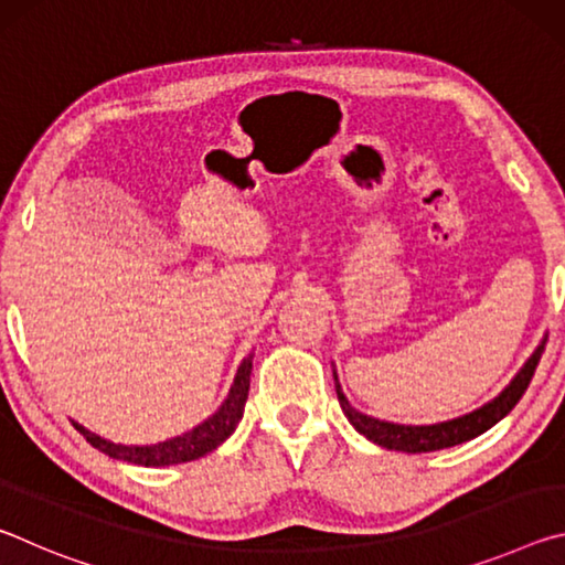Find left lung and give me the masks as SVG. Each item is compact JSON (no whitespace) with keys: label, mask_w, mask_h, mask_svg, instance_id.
<instances>
[{"label":"left lung","mask_w":565,"mask_h":565,"mask_svg":"<svg viewBox=\"0 0 565 565\" xmlns=\"http://www.w3.org/2000/svg\"><path fill=\"white\" fill-rule=\"evenodd\" d=\"M543 347H546V339H541L539 347L533 349L531 356L525 359V363L519 369V374H515L509 381V386H505L499 396H493L489 404L468 411L463 416L438 420V424H424V426L391 424V420H381L369 414H361L359 408L351 406L347 394H343L337 369H333V379H337V396H339L341 411L349 418V424L376 446L388 448V451H404V454L441 451V448H451L463 441H471V438L489 431L491 426L499 424V420L509 414L515 404H519V398L525 394V388L531 384L535 366H539Z\"/></svg>","instance_id":"left-lung-1"}]
</instances>
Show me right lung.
<instances>
[{
	"label": "right lung",
	"mask_w": 565,
	"mask_h": 565,
	"mask_svg": "<svg viewBox=\"0 0 565 565\" xmlns=\"http://www.w3.org/2000/svg\"><path fill=\"white\" fill-rule=\"evenodd\" d=\"M252 361H254V351L246 353L244 361L238 363L234 384H232V388H228V394L222 401V406H218L212 416L202 420L199 426L191 428V431L174 436V438H167V441L149 444V446L114 444V441H109V438H102L99 434H94V431H89V428H84L82 424H76V420H72V424L94 448H99V451L107 454L109 458H117V461H127L134 466H147V468L196 461V458L212 454L216 446H222L226 438L234 434L238 420H242L246 398H248V381H252Z\"/></svg>",
	"instance_id": "right-lung-1"
}]
</instances>
